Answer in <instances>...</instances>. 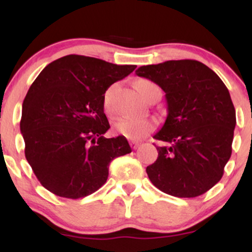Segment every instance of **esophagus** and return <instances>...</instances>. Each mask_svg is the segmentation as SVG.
I'll return each instance as SVG.
<instances>
[{"label": "esophagus", "mask_w": 252, "mask_h": 252, "mask_svg": "<svg viewBox=\"0 0 252 252\" xmlns=\"http://www.w3.org/2000/svg\"><path fill=\"white\" fill-rule=\"evenodd\" d=\"M140 146V143L137 142V141H131V142H130V147H131L132 149H137V147Z\"/></svg>", "instance_id": "esophagus-1"}]
</instances>
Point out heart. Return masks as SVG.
<instances>
[{"mask_svg": "<svg viewBox=\"0 0 252 252\" xmlns=\"http://www.w3.org/2000/svg\"><path fill=\"white\" fill-rule=\"evenodd\" d=\"M150 88H156L155 84L148 80H140L136 84V89L140 92L141 96H144L146 91ZM111 90L110 88L108 91L104 94L103 97V105L106 111H111ZM155 128V121L152 118L147 117H122L118 118L114 123V130L117 134L126 136L130 140H141L144 136H147L149 132H152Z\"/></svg>", "mask_w": 252, "mask_h": 252, "instance_id": "obj_1", "label": "heart"}]
</instances>
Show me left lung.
<instances>
[{
	"label": "left lung",
	"mask_w": 252,
	"mask_h": 252,
	"mask_svg": "<svg viewBox=\"0 0 252 252\" xmlns=\"http://www.w3.org/2000/svg\"><path fill=\"white\" fill-rule=\"evenodd\" d=\"M138 77L166 94L167 118L154 135L164 146L147 167L150 181L178 198L199 196L221 179L232 153L236 110L222 80L196 60L141 66Z\"/></svg>",
	"instance_id": "8db88e82"
}]
</instances>
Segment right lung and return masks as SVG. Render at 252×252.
Returning a JSON list of instances; mask_svg holds the SVG:
<instances>
[{"label":"right lung","mask_w":252,"mask_h":252,"mask_svg":"<svg viewBox=\"0 0 252 252\" xmlns=\"http://www.w3.org/2000/svg\"><path fill=\"white\" fill-rule=\"evenodd\" d=\"M135 65L70 54L48 63L32 84L20 122L25 155L40 184L79 199L106 182L114 158L131 153L124 136L105 138L103 97Z\"/></svg>","instance_id":"obj_1"}]
</instances>
